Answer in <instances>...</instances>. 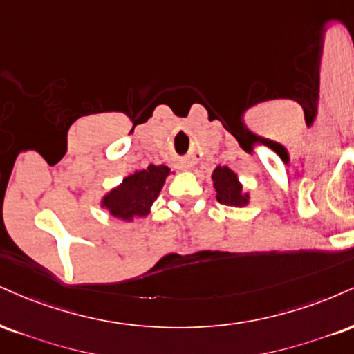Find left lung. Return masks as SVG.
I'll return each instance as SVG.
<instances>
[{"label": "left lung", "instance_id": "8db88e82", "mask_svg": "<svg viewBox=\"0 0 354 354\" xmlns=\"http://www.w3.org/2000/svg\"><path fill=\"white\" fill-rule=\"evenodd\" d=\"M212 181H214V189L221 204L241 207L249 203V196L242 193V186L237 181L236 173L231 171L227 166H218L212 173Z\"/></svg>", "mask_w": 354, "mask_h": 354}]
</instances>
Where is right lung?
I'll use <instances>...</instances> for the list:
<instances>
[{"label": "right lung", "mask_w": 354, "mask_h": 354, "mask_svg": "<svg viewBox=\"0 0 354 354\" xmlns=\"http://www.w3.org/2000/svg\"><path fill=\"white\" fill-rule=\"evenodd\" d=\"M168 174L169 168L165 165H150L148 168L140 169L125 178L118 188L110 191L102 201V206L107 207L115 218H143L150 212V206L158 198Z\"/></svg>", "instance_id": "obj_1"}]
</instances>
